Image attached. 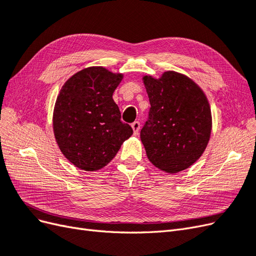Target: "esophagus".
Returning <instances> with one entry per match:
<instances>
[{
  "mask_svg": "<svg viewBox=\"0 0 256 256\" xmlns=\"http://www.w3.org/2000/svg\"><path fill=\"white\" fill-rule=\"evenodd\" d=\"M131 127H132V129H134V134L136 136L138 134V130H140L141 125L138 122H134L132 124H131Z\"/></svg>",
  "mask_w": 256,
  "mask_h": 256,
  "instance_id": "obj_1",
  "label": "esophagus"
}]
</instances>
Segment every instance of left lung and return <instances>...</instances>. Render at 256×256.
<instances>
[{"label":"left lung","instance_id":"left-lung-1","mask_svg":"<svg viewBox=\"0 0 256 256\" xmlns=\"http://www.w3.org/2000/svg\"><path fill=\"white\" fill-rule=\"evenodd\" d=\"M150 98L148 120L141 130L147 158L159 170L175 174L202 156L212 134V111L198 85L168 70L159 79L144 76Z\"/></svg>","mask_w":256,"mask_h":256}]
</instances>
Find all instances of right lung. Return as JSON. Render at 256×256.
Listing matches in <instances>:
<instances>
[{
  "instance_id": "add662e5",
  "label": "right lung",
  "mask_w": 256,
  "mask_h": 256,
  "mask_svg": "<svg viewBox=\"0 0 256 256\" xmlns=\"http://www.w3.org/2000/svg\"><path fill=\"white\" fill-rule=\"evenodd\" d=\"M102 66L84 68L62 86L53 111V132L60 152L88 172L104 168L134 134L112 98L122 80Z\"/></svg>"
}]
</instances>
